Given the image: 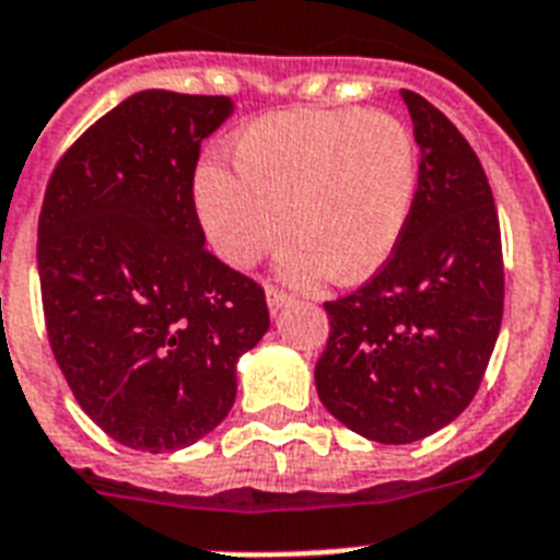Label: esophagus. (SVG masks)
Segmentation results:
<instances>
[{"label":"esophagus","mask_w":560,"mask_h":560,"mask_svg":"<svg viewBox=\"0 0 560 560\" xmlns=\"http://www.w3.org/2000/svg\"><path fill=\"white\" fill-rule=\"evenodd\" d=\"M266 303H269V312L275 314H280L283 312V306L285 303H289V298H285L283 291H277V289H266Z\"/></svg>","instance_id":"esophagus-1"}]
</instances>
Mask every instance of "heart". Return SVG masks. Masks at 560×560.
Masks as SVG:
<instances>
[{
  "mask_svg": "<svg viewBox=\"0 0 560 560\" xmlns=\"http://www.w3.org/2000/svg\"><path fill=\"white\" fill-rule=\"evenodd\" d=\"M234 171L206 165L194 206L208 243L231 269H252L298 243L283 275L360 283L383 269L418 200L415 133L386 110H280L248 122L231 142Z\"/></svg>",
  "mask_w": 560,
  "mask_h": 560,
  "instance_id": "b5f03b06",
  "label": "heart"
}]
</instances>
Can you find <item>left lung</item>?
I'll return each instance as SVG.
<instances>
[{
	"mask_svg": "<svg viewBox=\"0 0 560 560\" xmlns=\"http://www.w3.org/2000/svg\"><path fill=\"white\" fill-rule=\"evenodd\" d=\"M420 148L412 220L386 266L323 303L314 383L346 429L415 443L450 427L480 386L503 317L501 225L478 154L441 110L400 88Z\"/></svg>",
	"mask_w": 560,
	"mask_h": 560,
	"instance_id": "left-lung-1",
	"label": "left lung"
}]
</instances>
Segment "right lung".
Segmentation results:
<instances>
[{
  "mask_svg": "<svg viewBox=\"0 0 560 560\" xmlns=\"http://www.w3.org/2000/svg\"><path fill=\"white\" fill-rule=\"evenodd\" d=\"M229 96L137 91L50 174L39 214L54 358L105 435L140 452L206 438L237 397V360L269 331L266 294L206 252L200 145Z\"/></svg>",
  "mask_w": 560,
  "mask_h": 560,
  "instance_id": "right-lung-1",
  "label": "right lung"
}]
</instances>
